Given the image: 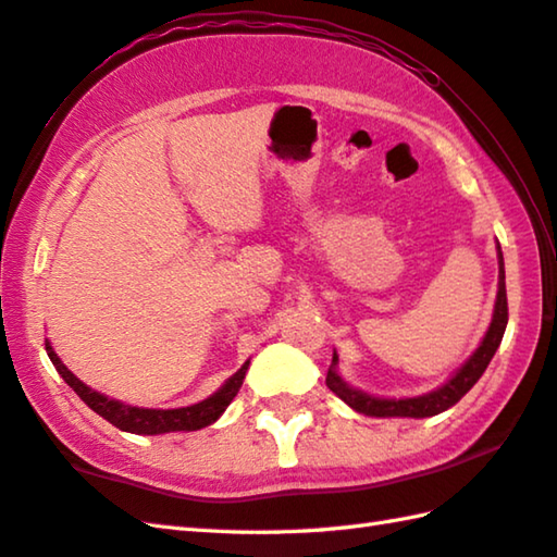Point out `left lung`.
<instances>
[{"label":"left lung","instance_id":"obj_1","mask_svg":"<svg viewBox=\"0 0 557 557\" xmlns=\"http://www.w3.org/2000/svg\"><path fill=\"white\" fill-rule=\"evenodd\" d=\"M498 297H495V309H493V318L491 325L483 335L481 345L474 349V354L459 366V369L447 377V381L431 389L425 395H417V397H375L363 393V389L351 387L345 377L337 373V363L339 357L337 351H333V363L327 369V377L325 383L333 393L349 405L354 411L366 413V417H377V419H389V417H407V419H425V417H435L445 409H449L453 405L465 397L471 387L476 385L479 377L483 375V371L488 369V363L493 359V354L498 351L505 327H507V292H505V263H503V253L498 246Z\"/></svg>","mask_w":557,"mask_h":557}]
</instances>
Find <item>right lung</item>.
Here are the masks:
<instances>
[{"label":"right lung","instance_id":"obj_1","mask_svg":"<svg viewBox=\"0 0 557 557\" xmlns=\"http://www.w3.org/2000/svg\"><path fill=\"white\" fill-rule=\"evenodd\" d=\"M45 349H47V357H50V361L54 363L57 373L64 377L66 385L74 389V393L83 401H86L92 411L100 413L102 419H108L120 431L136 433V435L200 431V429H206V425L215 423L224 413V409L230 407V401L236 397V393H239V387H242L246 371H248V363H251V361H246L239 371L230 375L227 381L222 383L218 393H212L203 401H198V405L176 407V409H148V407L124 405V401L102 395V393H98V389H92L83 381H78V377L62 363V359L57 357L52 345H50V339H45Z\"/></svg>","mask_w":557,"mask_h":557}]
</instances>
